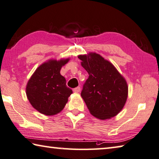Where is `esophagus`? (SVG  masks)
<instances>
[{
    "label": "esophagus",
    "mask_w": 159,
    "mask_h": 159,
    "mask_svg": "<svg viewBox=\"0 0 159 159\" xmlns=\"http://www.w3.org/2000/svg\"><path fill=\"white\" fill-rule=\"evenodd\" d=\"M80 89H80V87H76V88H74L72 90H73L74 92L78 93V92H80Z\"/></svg>",
    "instance_id": "1"
}]
</instances>
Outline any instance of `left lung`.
Listing matches in <instances>:
<instances>
[{"label": "left lung", "mask_w": 159, "mask_h": 159, "mask_svg": "<svg viewBox=\"0 0 159 159\" xmlns=\"http://www.w3.org/2000/svg\"><path fill=\"white\" fill-rule=\"evenodd\" d=\"M82 66L89 73L81 96L93 116L107 119L116 116L126 103V80L112 63L96 53L80 55Z\"/></svg>", "instance_id": "left-lung-1"}]
</instances>
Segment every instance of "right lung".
Segmentation results:
<instances>
[{"label":"right lung","instance_id":"1","mask_svg":"<svg viewBox=\"0 0 159 159\" xmlns=\"http://www.w3.org/2000/svg\"><path fill=\"white\" fill-rule=\"evenodd\" d=\"M69 59L50 60L39 66L28 82L26 96L32 106L45 115L60 112L72 93L60 74L61 67Z\"/></svg>","mask_w":159,"mask_h":159}]
</instances>
